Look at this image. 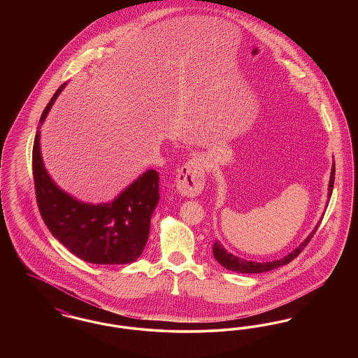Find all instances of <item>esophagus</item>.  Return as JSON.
I'll list each match as a JSON object with an SVG mask.
<instances>
[{
    "instance_id": "esophagus-1",
    "label": "esophagus",
    "mask_w": 358,
    "mask_h": 358,
    "mask_svg": "<svg viewBox=\"0 0 358 358\" xmlns=\"http://www.w3.org/2000/svg\"><path fill=\"white\" fill-rule=\"evenodd\" d=\"M204 185V162L203 159L193 157L178 171L176 178V187L181 196L193 199L203 192Z\"/></svg>"
}]
</instances>
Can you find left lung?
<instances>
[{
	"mask_svg": "<svg viewBox=\"0 0 358 358\" xmlns=\"http://www.w3.org/2000/svg\"><path fill=\"white\" fill-rule=\"evenodd\" d=\"M334 176H336V164L333 162V166H331V174H330V181H329V193H327V199H330L331 196V192H333V187H334ZM322 220V219H321ZM320 220V222H321ZM320 227V222L315 225V228L311 231V234L305 238V241L298 245L292 252H289V255L285 256L283 259H279V260H273V262H266V263H257V262H251V260H245V259H241L238 256L232 255L229 254L222 244L220 241H215L213 244V256L215 259L222 264L224 268L227 270H231V271H235V273H266V271H271L273 268H278L280 266H285L289 263L291 260H294L296 256L299 255L302 252V250H305L308 241L311 240V238L314 236V234L317 232V228Z\"/></svg>",
	"mask_w": 358,
	"mask_h": 358,
	"instance_id": "1",
	"label": "left lung"
}]
</instances>
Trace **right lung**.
<instances>
[{"instance_id": "obj_1", "label": "right lung", "mask_w": 358, "mask_h": 358, "mask_svg": "<svg viewBox=\"0 0 358 358\" xmlns=\"http://www.w3.org/2000/svg\"><path fill=\"white\" fill-rule=\"evenodd\" d=\"M64 87L66 83L52 96L41 114L40 124ZM32 168L40 215L53 238L69 252L92 264H127L141 256L159 200L157 171L149 169L141 174L111 203H82L57 187L44 168L40 130L34 136Z\"/></svg>"}]
</instances>
